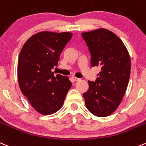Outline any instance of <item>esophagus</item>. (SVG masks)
<instances>
[{
  "mask_svg": "<svg viewBox=\"0 0 146 146\" xmlns=\"http://www.w3.org/2000/svg\"><path fill=\"white\" fill-rule=\"evenodd\" d=\"M72 79H73V81H75V82H76V81H79V80H80V78H78L74 77V76H73V77H72Z\"/></svg>",
  "mask_w": 146,
  "mask_h": 146,
  "instance_id": "34e87169",
  "label": "esophagus"
}]
</instances>
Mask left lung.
I'll use <instances>...</instances> for the list:
<instances>
[{
	"instance_id": "left-lung-1",
	"label": "left lung",
	"mask_w": 146,
	"mask_h": 146,
	"mask_svg": "<svg viewBox=\"0 0 146 146\" xmlns=\"http://www.w3.org/2000/svg\"><path fill=\"white\" fill-rule=\"evenodd\" d=\"M88 47L92 67L101 70L96 81H88L89 89L83 93L87 109L98 117L112 114L121 103L131 73V58L122 40L111 31L99 28L82 33Z\"/></svg>"
}]
</instances>
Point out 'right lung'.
I'll return each mask as SVG.
<instances>
[{
    "label": "right lung",
    "instance_id": "add662e5",
    "mask_svg": "<svg viewBox=\"0 0 146 146\" xmlns=\"http://www.w3.org/2000/svg\"><path fill=\"white\" fill-rule=\"evenodd\" d=\"M73 34L42 31L32 35L21 50L18 63V84L35 111L50 115L63 106L72 83L67 76L51 71Z\"/></svg>",
    "mask_w": 146,
    "mask_h": 146
}]
</instances>
